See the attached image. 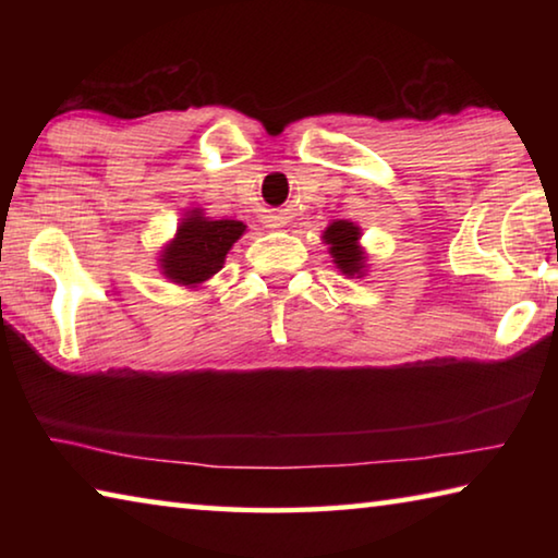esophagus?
<instances>
[{
    "label": "esophagus",
    "instance_id": "esophagus-1",
    "mask_svg": "<svg viewBox=\"0 0 558 558\" xmlns=\"http://www.w3.org/2000/svg\"><path fill=\"white\" fill-rule=\"evenodd\" d=\"M268 229H280V223H278V221H270Z\"/></svg>",
    "mask_w": 558,
    "mask_h": 558
}]
</instances>
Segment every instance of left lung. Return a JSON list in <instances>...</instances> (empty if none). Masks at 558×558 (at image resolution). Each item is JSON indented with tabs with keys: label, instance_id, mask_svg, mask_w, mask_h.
Returning <instances> with one entry per match:
<instances>
[{
	"label": "left lung",
	"instance_id": "left-lung-1",
	"mask_svg": "<svg viewBox=\"0 0 558 558\" xmlns=\"http://www.w3.org/2000/svg\"><path fill=\"white\" fill-rule=\"evenodd\" d=\"M359 239H362V231L352 221H332L323 233V241L329 245V253L344 276H364L366 256Z\"/></svg>",
	"mask_w": 558,
	"mask_h": 558
}]
</instances>
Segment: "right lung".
<instances>
[{
  "mask_svg": "<svg viewBox=\"0 0 558 558\" xmlns=\"http://www.w3.org/2000/svg\"><path fill=\"white\" fill-rule=\"evenodd\" d=\"M245 233L243 221H211L202 209L186 211L177 235L165 245L159 268L177 286L196 288L223 268L226 253Z\"/></svg>",
  "mask_w": 558,
  "mask_h": 558,
  "instance_id": "right-lung-1",
  "label": "right lung"
}]
</instances>
